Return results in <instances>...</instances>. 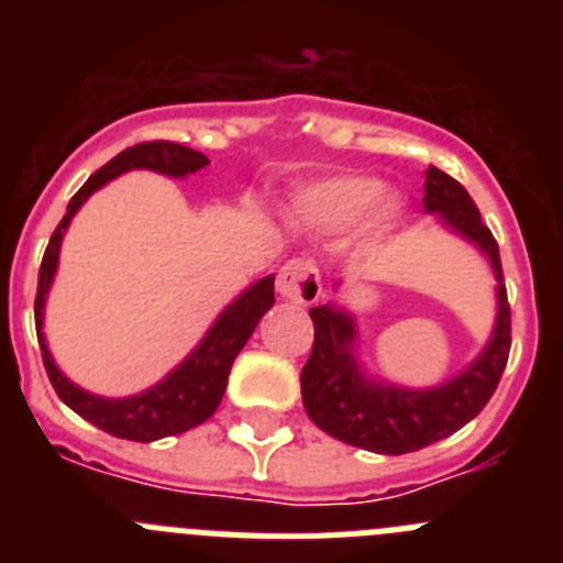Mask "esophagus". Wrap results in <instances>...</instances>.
<instances>
[{"label":"esophagus","mask_w":563,"mask_h":563,"mask_svg":"<svg viewBox=\"0 0 563 563\" xmlns=\"http://www.w3.org/2000/svg\"><path fill=\"white\" fill-rule=\"evenodd\" d=\"M276 290L298 305H316L321 298V271L312 258H290L278 271Z\"/></svg>","instance_id":"esophagus-1"}]
</instances>
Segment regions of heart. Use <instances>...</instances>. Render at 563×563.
Returning <instances> with one entry per match:
<instances>
[{
  "instance_id": "b5f03b06",
  "label": "heart",
  "mask_w": 563,
  "mask_h": 563,
  "mask_svg": "<svg viewBox=\"0 0 563 563\" xmlns=\"http://www.w3.org/2000/svg\"><path fill=\"white\" fill-rule=\"evenodd\" d=\"M298 213L312 225L343 228L363 217L369 231L389 228L397 213L391 194H377V180L366 174H335L298 197Z\"/></svg>"
}]
</instances>
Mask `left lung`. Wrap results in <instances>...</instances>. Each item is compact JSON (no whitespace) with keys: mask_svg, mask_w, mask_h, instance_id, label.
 I'll use <instances>...</instances> for the list:
<instances>
[{"mask_svg":"<svg viewBox=\"0 0 563 563\" xmlns=\"http://www.w3.org/2000/svg\"><path fill=\"white\" fill-rule=\"evenodd\" d=\"M426 211H437L445 225L476 242L494 265L499 282V318L487 350L471 369L429 391H409L363 380L352 357V318L332 307H312V352L301 369V400L318 429L335 440L375 454H411L460 431L494 397L510 355V305L501 276L499 245L482 225L471 194L431 166L426 172Z\"/></svg>","mask_w":563,"mask_h":563,"instance_id":"obj_1","label":"left lung"}]
</instances>
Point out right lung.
<instances>
[{"instance_id":"right-lung-1","label":"right lung","mask_w":563,"mask_h":563,"mask_svg":"<svg viewBox=\"0 0 563 563\" xmlns=\"http://www.w3.org/2000/svg\"><path fill=\"white\" fill-rule=\"evenodd\" d=\"M208 166V157L194 148L183 146V143L172 141H146L137 143L132 148H123L118 157L98 168L87 183L76 191V197L69 200L67 217L58 222L44 251L42 267H38V290H36V332L38 343H42V361L47 369L49 383L56 395L67 402L69 409L98 426L101 431L121 440L134 442H152L161 437L183 434V431L194 429L206 422L208 417L217 411L222 395H225L228 375H231L233 357L245 346L247 338L256 330L258 318L265 316L273 307L276 296H273V276L262 278L251 290L228 307L220 316V321L211 327L206 341L191 352L188 361H183L172 375L163 383L152 386L143 395L123 397V400H107V397H96L81 391L78 386L67 380L62 372L56 369V363L49 357L47 343L42 338V310L44 296L49 290L53 273L58 265V247H62V236L67 231L73 213L84 206L89 194L101 188L103 183L118 177V174L129 172V168H152V172L172 174V177H186V174L197 172V168Z\"/></svg>"}]
</instances>
